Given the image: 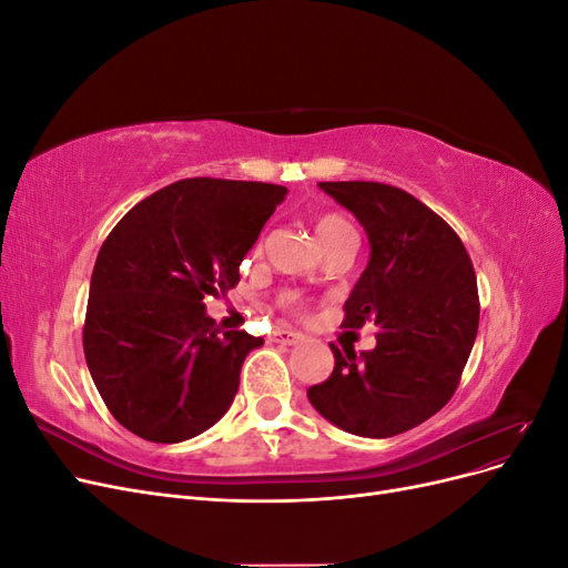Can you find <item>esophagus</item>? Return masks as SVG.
Masks as SVG:
<instances>
[{
    "instance_id": "esophagus-1",
    "label": "esophagus",
    "mask_w": 568,
    "mask_h": 568,
    "mask_svg": "<svg viewBox=\"0 0 568 568\" xmlns=\"http://www.w3.org/2000/svg\"><path fill=\"white\" fill-rule=\"evenodd\" d=\"M303 338V334L291 332V329H277L272 334L274 343H282V346H296V343Z\"/></svg>"
}]
</instances>
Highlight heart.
<instances>
[{"label": "heart", "instance_id": "b5f03b06", "mask_svg": "<svg viewBox=\"0 0 568 568\" xmlns=\"http://www.w3.org/2000/svg\"><path fill=\"white\" fill-rule=\"evenodd\" d=\"M315 234H317L322 246H329V244L338 242V239L355 236V230L351 227V222H348L346 217H341V215H334V213H332V215H322V217L317 220ZM284 303H286V305H294V303H296V296H294V294H286V296H284Z\"/></svg>", "mask_w": 568, "mask_h": 568}]
</instances>
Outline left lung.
I'll list each match as a JSON object with an SVG mask.
<instances>
[{
  "mask_svg": "<svg viewBox=\"0 0 568 568\" xmlns=\"http://www.w3.org/2000/svg\"><path fill=\"white\" fill-rule=\"evenodd\" d=\"M363 225L369 261L343 305L341 326L374 322L376 346L343 355L329 379L307 388L324 419L363 438L419 426L453 398L478 332L469 253L440 215L398 186L320 182Z\"/></svg>",
  "mask_w": 568,
  "mask_h": 568,
  "instance_id": "left-lung-1",
  "label": "left lung"
}]
</instances>
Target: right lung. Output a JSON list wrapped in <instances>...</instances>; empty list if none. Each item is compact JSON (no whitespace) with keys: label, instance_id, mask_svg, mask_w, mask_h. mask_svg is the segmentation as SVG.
Returning <instances> with one entry per match:
<instances>
[{"label":"right lung","instance_id":"right-lung-1","mask_svg":"<svg viewBox=\"0 0 568 568\" xmlns=\"http://www.w3.org/2000/svg\"><path fill=\"white\" fill-rule=\"evenodd\" d=\"M288 189L194 178L146 196L101 246L82 346L111 415L153 443L203 434L230 409L246 355L263 338L220 332L205 298L239 265Z\"/></svg>","mask_w":568,"mask_h":568}]
</instances>
